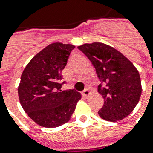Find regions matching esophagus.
<instances>
[{
  "label": "esophagus",
  "instance_id": "obj_1",
  "mask_svg": "<svg viewBox=\"0 0 153 153\" xmlns=\"http://www.w3.org/2000/svg\"><path fill=\"white\" fill-rule=\"evenodd\" d=\"M83 94V96L85 97V98H88V97L90 95V92H89V90H88V88H86V89H84V91H83V94Z\"/></svg>",
  "mask_w": 153,
  "mask_h": 153
}]
</instances>
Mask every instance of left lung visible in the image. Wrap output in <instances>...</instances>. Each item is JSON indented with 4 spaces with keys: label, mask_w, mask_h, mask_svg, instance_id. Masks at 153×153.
I'll list each match as a JSON object with an SVG mask.
<instances>
[{
    "label": "left lung",
    "mask_w": 153,
    "mask_h": 153,
    "mask_svg": "<svg viewBox=\"0 0 153 153\" xmlns=\"http://www.w3.org/2000/svg\"><path fill=\"white\" fill-rule=\"evenodd\" d=\"M78 48L91 61L99 79L105 85L99 84L98 89L104 99L99 111L100 117L117 122L128 117L142 94L138 70L121 52L106 44L86 43Z\"/></svg>",
    "instance_id": "8db88e82"
}]
</instances>
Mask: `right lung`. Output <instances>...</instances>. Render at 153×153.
Segmentation results:
<instances>
[{
    "instance_id": "1",
    "label": "right lung",
    "mask_w": 153,
    "mask_h": 153,
    "mask_svg": "<svg viewBox=\"0 0 153 153\" xmlns=\"http://www.w3.org/2000/svg\"><path fill=\"white\" fill-rule=\"evenodd\" d=\"M74 45L55 42L36 54L25 66L18 86L21 106L33 121L56 128L70 119L81 94L60 89L61 72Z\"/></svg>"
}]
</instances>
